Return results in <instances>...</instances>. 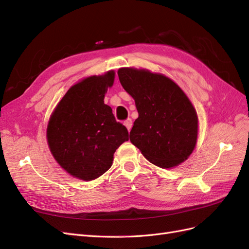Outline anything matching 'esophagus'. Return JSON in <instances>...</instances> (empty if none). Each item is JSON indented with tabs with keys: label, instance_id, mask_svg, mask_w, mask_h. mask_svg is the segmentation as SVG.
Instances as JSON below:
<instances>
[{
	"label": "esophagus",
	"instance_id": "obj_1",
	"mask_svg": "<svg viewBox=\"0 0 249 249\" xmlns=\"http://www.w3.org/2000/svg\"><path fill=\"white\" fill-rule=\"evenodd\" d=\"M124 125L126 126V129H127V131H131V129H132V125H133V122H132V119L131 118H127L126 120H124Z\"/></svg>",
	"mask_w": 249,
	"mask_h": 249
}]
</instances>
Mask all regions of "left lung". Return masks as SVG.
I'll list each match as a JSON object with an SVG mask.
<instances>
[{
  "mask_svg": "<svg viewBox=\"0 0 249 249\" xmlns=\"http://www.w3.org/2000/svg\"><path fill=\"white\" fill-rule=\"evenodd\" d=\"M117 73L139 114L130 132L133 144L161 168L187 160L196 144L198 118L183 90L161 73L131 67Z\"/></svg>",
  "mask_w": 249,
  "mask_h": 249,
  "instance_id": "1",
  "label": "left lung"
}]
</instances>
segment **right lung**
Here are the masks:
<instances>
[{"mask_svg": "<svg viewBox=\"0 0 249 249\" xmlns=\"http://www.w3.org/2000/svg\"><path fill=\"white\" fill-rule=\"evenodd\" d=\"M115 72L92 76L71 86L50 118L49 147L55 160L71 176L92 180L111 166L119 145L129 140L126 127L116 122L104 103Z\"/></svg>", "mask_w": 249, "mask_h": 249, "instance_id": "1", "label": "right lung"}]
</instances>
